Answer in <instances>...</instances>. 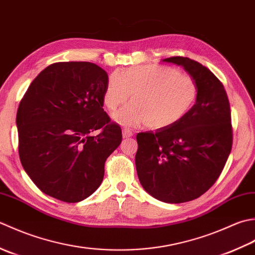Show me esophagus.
<instances>
[{"instance_id": "34e87169", "label": "esophagus", "mask_w": 255, "mask_h": 255, "mask_svg": "<svg viewBox=\"0 0 255 255\" xmlns=\"http://www.w3.org/2000/svg\"><path fill=\"white\" fill-rule=\"evenodd\" d=\"M133 135V133H132V131H129V129H127V128H124L123 131H122V136H123V138H128V137H131Z\"/></svg>"}]
</instances>
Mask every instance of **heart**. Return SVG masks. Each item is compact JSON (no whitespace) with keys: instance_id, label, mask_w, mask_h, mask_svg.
Segmentation results:
<instances>
[{"instance_id":"obj_1","label":"heart","mask_w":255,"mask_h":255,"mask_svg":"<svg viewBox=\"0 0 255 255\" xmlns=\"http://www.w3.org/2000/svg\"><path fill=\"white\" fill-rule=\"evenodd\" d=\"M113 120L122 127L137 128L143 124L153 129L166 128L179 122L193 108L197 86L190 76L160 65H139L114 71L109 77L103 103L113 111Z\"/></svg>"}]
</instances>
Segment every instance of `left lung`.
Wrapping results in <instances>:
<instances>
[{
	"instance_id": "left-lung-1",
	"label": "left lung",
	"mask_w": 255,
	"mask_h": 255,
	"mask_svg": "<svg viewBox=\"0 0 255 255\" xmlns=\"http://www.w3.org/2000/svg\"><path fill=\"white\" fill-rule=\"evenodd\" d=\"M165 62L188 72L197 86L196 103L174 126L136 135L135 165L146 193L168 204L198 198L216 183L232 147L230 103L212 72L187 57Z\"/></svg>"
}]
</instances>
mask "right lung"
<instances>
[{"instance_id":"right-lung-1","label":"right lung","mask_w":255,"mask_h":255,"mask_svg":"<svg viewBox=\"0 0 255 255\" xmlns=\"http://www.w3.org/2000/svg\"><path fill=\"white\" fill-rule=\"evenodd\" d=\"M108 74L87 61L56 62L32 81L16 114L19 159L54 198L78 202L101 185L107 158L122 141L103 110ZM101 129L98 135L92 133Z\"/></svg>"}]
</instances>
